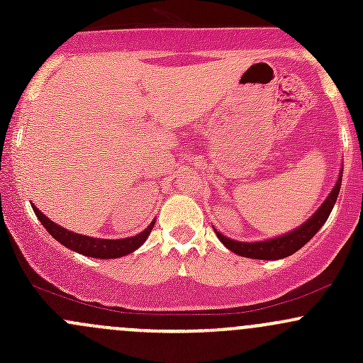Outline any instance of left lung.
<instances>
[{"label": "left lung", "mask_w": 363, "mask_h": 363, "mask_svg": "<svg viewBox=\"0 0 363 363\" xmlns=\"http://www.w3.org/2000/svg\"><path fill=\"white\" fill-rule=\"evenodd\" d=\"M340 181H342V172H340L339 175L337 184L334 186V189H332V193L328 195V199L325 200L323 205L314 212L313 218L307 219L302 226H298L294 232L286 233V235L277 237V239L272 240H263V242H237V240L226 239V237L219 232H216V235H218V239L221 240L230 251L237 252V255L240 256H246V258L279 259L291 256L295 251H298L300 247L306 246V244L316 235L318 230L325 225V221H327V218L330 216L335 202H337Z\"/></svg>", "instance_id": "left-lung-1"}]
</instances>
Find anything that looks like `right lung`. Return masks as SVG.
Returning a JSON list of instances; mask_svg holds the SVG:
<instances>
[{
    "mask_svg": "<svg viewBox=\"0 0 363 363\" xmlns=\"http://www.w3.org/2000/svg\"><path fill=\"white\" fill-rule=\"evenodd\" d=\"M33 211H35L36 218L40 219V223L45 226L47 232H49L57 242H61L63 246L69 247L72 251L80 252V255L93 256V258H101V259L119 258V256L133 252L137 247H140L142 244L145 242V239H147L149 233H151L152 226H155V223H151L144 232L138 233V235L135 237H128V239H117V240L93 239V237L79 235V233H73V232H68V230L61 228L60 225H56V223L50 221L49 218H45V216H43L36 207H33Z\"/></svg>",
    "mask_w": 363,
    "mask_h": 363,
    "instance_id": "add662e5",
    "label": "right lung"
}]
</instances>
